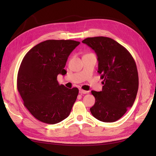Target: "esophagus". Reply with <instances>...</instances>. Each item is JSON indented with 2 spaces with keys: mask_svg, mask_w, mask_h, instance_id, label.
<instances>
[{
  "mask_svg": "<svg viewBox=\"0 0 156 156\" xmlns=\"http://www.w3.org/2000/svg\"><path fill=\"white\" fill-rule=\"evenodd\" d=\"M88 92V91H87V90H82V89H80V90H79V93L80 94H87Z\"/></svg>",
  "mask_w": 156,
  "mask_h": 156,
  "instance_id": "obj_1",
  "label": "esophagus"
}]
</instances>
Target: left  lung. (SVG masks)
I'll return each instance as SVG.
<instances>
[{"label": "left lung", "instance_id": "1", "mask_svg": "<svg viewBox=\"0 0 156 156\" xmlns=\"http://www.w3.org/2000/svg\"><path fill=\"white\" fill-rule=\"evenodd\" d=\"M82 43L97 54L98 72L104 80L102 91L91 92L95 97L91 113L101 121L115 122L133 106L136 98L139 87L136 64L127 49L111 38L88 37Z\"/></svg>", "mask_w": 156, "mask_h": 156}]
</instances>
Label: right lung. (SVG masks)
I'll list each match as a JSON object with an SVG mask.
<instances>
[{
  "instance_id": "obj_1",
  "label": "right lung",
  "mask_w": 156,
  "mask_h": 156,
  "mask_svg": "<svg viewBox=\"0 0 156 156\" xmlns=\"http://www.w3.org/2000/svg\"><path fill=\"white\" fill-rule=\"evenodd\" d=\"M80 44L74 40H46L23 58L17 74V90L23 105L37 120L55 124L67 118L77 98L78 89L59 84L58 75L70 53Z\"/></svg>"
}]
</instances>
